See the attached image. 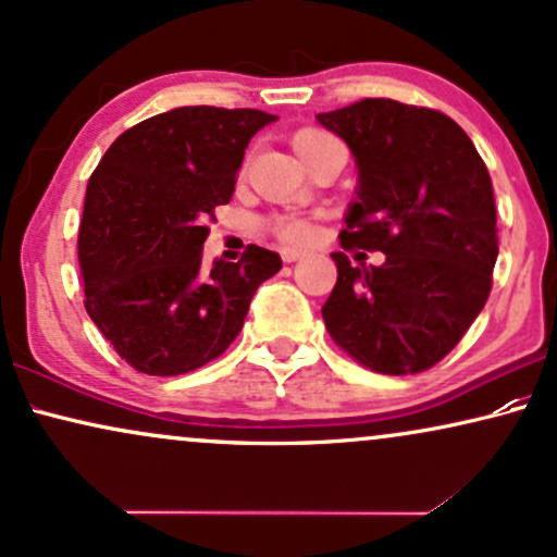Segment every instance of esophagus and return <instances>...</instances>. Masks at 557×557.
<instances>
[{"label":"esophagus","mask_w":557,"mask_h":557,"mask_svg":"<svg viewBox=\"0 0 557 557\" xmlns=\"http://www.w3.org/2000/svg\"><path fill=\"white\" fill-rule=\"evenodd\" d=\"M280 255H283V262H298V259H302V251L300 249H283L280 251Z\"/></svg>","instance_id":"obj_1"}]
</instances>
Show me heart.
Wrapping results in <instances>:
<instances>
[{"mask_svg":"<svg viewBox=\"0 0 557 557\" xmlns=\"http://www.w3.org/2000/svg\"><path fill=\"white\" fill-rule=\"evenodd\" d=\"M321 136H329V133H323L319 128H302V131L295 133L293 146H295V151H298V157L308 149V146L313 144V140H319ZM270 231L287 246H302V244L313 242V236H315L313 221H308V218H302V215H277V218H272Z\"/></svg>","mask_w":557,"mask_h":557,"instance_id":"heart-1","label":"heart"}]
</instances>
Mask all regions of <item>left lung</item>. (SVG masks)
<instances>
[{"instance_id":"1","label":"left lung","mask_w":557,"mask_h":557,"mask_svg":"<svg viewBox=\"0 0 557 557\" xmlns=\"http://www.w3.org/2000/svg\"><path fill=\"white\" fill-rule=\"evenodd\" d=\"M360 169L342 249L383 250L380 268L343 251L323 323L336 347L383 375H417L445 360L483 311L498 257L491 174L445 112L368 97L321 112Z\"/></svg>"}]
</instances>
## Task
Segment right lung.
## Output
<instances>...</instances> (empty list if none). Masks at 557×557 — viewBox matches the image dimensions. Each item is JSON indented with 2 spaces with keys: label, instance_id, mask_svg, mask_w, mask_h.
Masks as SVG:
<instances>
[{
  "label": "right lung",
  "instance_id": "right-lung-1",
  "mask_svg": "<svg viewBox=\"0 0 557 557\" xmlns=\"http://www.w3.org/2000/svg\"><path fill=\"white\" fill-rule=\"evenodd\" d=\"M274 115L197 104L112 140L91 172L79 226L84 308L144 375H182L228 349L257 287L283 259L249 244L202 267L208 218L234 195L251 136Z\"/></svg>",
  "mask_w": 557,
  "mask_h": 557
}]
</instances>
